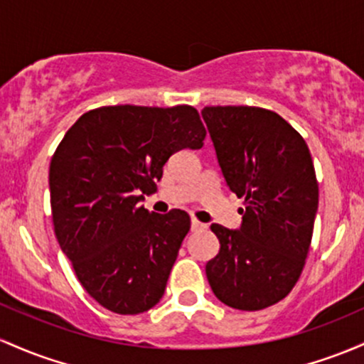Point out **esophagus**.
Here are the masks:
<instances>
[{
    "instance_id": "1",
    "label": "esophagus",
    "mask_w": 364,
    "mask_h": 364,
    "mask_svg": "<svg viewBox=\"0 0 364 364\" xmlns=\"http://www.w3.org/2000/svg\"><path fill=\"white\" fill-rule=\"evenodd\" d=\"M205 225L200 221H197V219H191V231H198V230H203Z\"/></svg>"
}]
</instances>
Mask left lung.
<instances>
[{"label": "left lung", "mask_w": 364, "mask_h": 364, "mask_svg": "<svg viewBox=\"0 0 364 364\" xmlns=\"http://www.w3.org/2000/svg\"><path fill=\"white\" fill-rule=\"evenodd\" d=\"M225 181L238 198L242 225H210L219 254L205 266L223 304L259 311L297 283L313 238L318 183L304 138L274 112L259 107H205Z\"/></svg>", "instance_id": "1"}]
</instances>
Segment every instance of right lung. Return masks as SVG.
Masks as SVG:
<instances>
[{"label":"right lung","mask_w":364,"mask_h":364,"mask_svg":"<svg viewBox=\"0 0 364 364\" xmlns=\"http://www.w3.org/2000/svg\"><path fill=\"white\" fill-rule=\"evenodd\" d=\"M205 127L190 105L100 107L82 114L50 164L51 215L62 252L98 304L139 314L162 299L190 215L149 213L164 164L202 149Z\"/></svg>","instance_id":"obj_1"}]
</instances>
